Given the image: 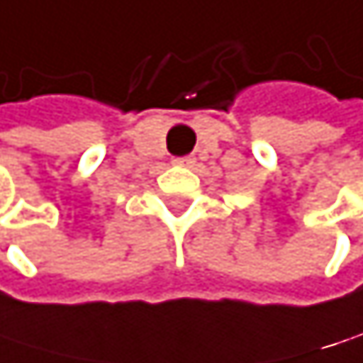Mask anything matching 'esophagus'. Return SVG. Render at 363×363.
I'll list each match as a JSON object with an SVG mask.
<instances>
[{
	"label": "esophagus",
	"mask_w": 363,
	"mask_h": 363,
	"mask_svg": "<svg viewBox=\"0 0 363 363\" xmlns=\"http://www.w3.org/2000/svg\"><path fill=\"white\" fill-rule=\"evenodd\" d=\"M173 164H177V166H192V164H195V157H177V160H173Z\"/></svg>",
	"instance_id": "esophagus-1"
}]
</instances>
